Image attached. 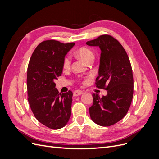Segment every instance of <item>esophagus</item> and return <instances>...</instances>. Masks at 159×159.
<instances>
[{"instance_id":"34e87169","label":"esophagus","mask_w":159,"mask_h":159,"mask_svg":"<svg viewBox=\"0 0 159 159\" xmlns=\"http://www.w3.org/2000/svg\"><path fill=\"white\" fill-rule=\"evenodd\" d=\"M84 93V91H81V90H80V89H78V90H75L74 92V96H78V95H80L81 94Z\"/></svg>"}]
</instances>
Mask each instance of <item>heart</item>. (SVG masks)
Segmentation results:
<instances>
[{"instance_id": "heart-1", "label": "heart", "mask_w": 159, "mask_h": 159, "mask_svg": "<svg viewBox=\"0 0 159 159\" xmlns=\"http://www.w3.org/2000/svg\"><path fill=\"white\" fill-rule=\"evenodd\" d=\"M78 56L81 59H82L84 61L87 62V63H89L90 61H93L94 60L95 55L94 53L92 50H91L88 48L82 47L77 52ZM71 61L70 57L69 56H66L64 59L63 61V68L64 69H68L70 67Z\"/></svg>"}]
</instances>
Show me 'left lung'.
I'll return each mask as SVG.
<instances>
[{
	"label": "left lung",
	"instance_id": "left-lung-1",
	"mask_svg": "<svg viewBox=\"0 0 159 159\" xmlns=\"http://www.w3.org/2000/svg\"><path fill=\"white\" fill-rule=\"evenodd\" d=\"M86 44L100 48L102 52L95 86L107 91V95L102 98L93 93L89 115L96 124L109 127L125 116L131 105L134 87L131 62L124 48L111 35H101Z\"/></svg>",
	"mask_w": 159,
	"mask_h": 159
}]
</instances>
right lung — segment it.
Here are the masks:
<instances>
[{
  "mask_svg": "<svg viewBox=\"0 0 159 159\" xmlns=\"http://www.w3.org/2000/svg\"><path fill=\"white\" fill-rule=\"evenodd\" d=\"M74 42L43 41L32 53L27 70L28 101L36 119L52 129L64 127L71 116V91L60 93L54 80L61 75L63 61Z\"/></svg>",
  "mask_w": 159,
  "mask_h": 159,
  "instance_id": "obj_1",
  "label": "right lung"
}]
</instances>
